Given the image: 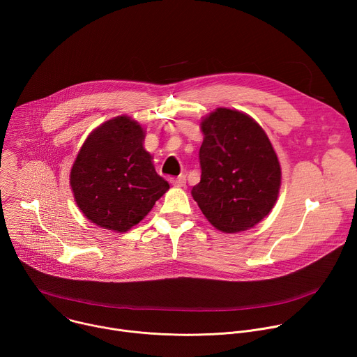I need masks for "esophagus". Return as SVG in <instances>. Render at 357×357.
I'll use <instances>...</instances> for the list:
<instances>
[{
	"label": "esophagus",
	"mask_w": 357,
	"mask_h": 357,
	"mask_svg": "<svg viewBox=\"0 0 357 357\" xmlns=\"http://www.w3.org/2000/svg\"><path fill=\"white\" fill-rule=\"evenodd\" d=\"M171 185L175 188H183L186 185V178L185 176H178V178H171Z\"/></svg>",
	"instance_id": "obj_1"
}]
</instances>
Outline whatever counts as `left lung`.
Returning <instances> with one entry per match:
<instances>
[{
	"label": "left lung",
	"instance_id": "8db88e82",
	"mask_svg": "<svg viewBox=\"0 0 357 357\" xmlns=\"http://www.w3.org/2000/svg\"><path fill=\"white\" fill-rule=\"evenodd\" d=\"M200 182L192 196L205 218L225 233L251 229L274 208L281 167L257 121L226 107L200 123Z\"/></svg>",
	"mask_w": 357,
	"mask_h": 357
}]
</instances>
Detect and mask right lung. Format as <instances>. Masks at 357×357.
<instances>
[{
	"instance_id": "right-lung-1",
	"label": "right lung",
	"mask_w": 357,
	"mask_h": 357,
	"mask_svg": "<svg viewBox=\"0 0 357 357\" xmlns=\"http://www.w3.org/2000/svg\"><path fill=\"white\" fill-rule=\"evenodd\" d=\"M144 128L128 116L90 132L70 171L77 208L98 227L124 233L139 223L169 189L149 152Z\"/></svg>"
}]
</instances>
